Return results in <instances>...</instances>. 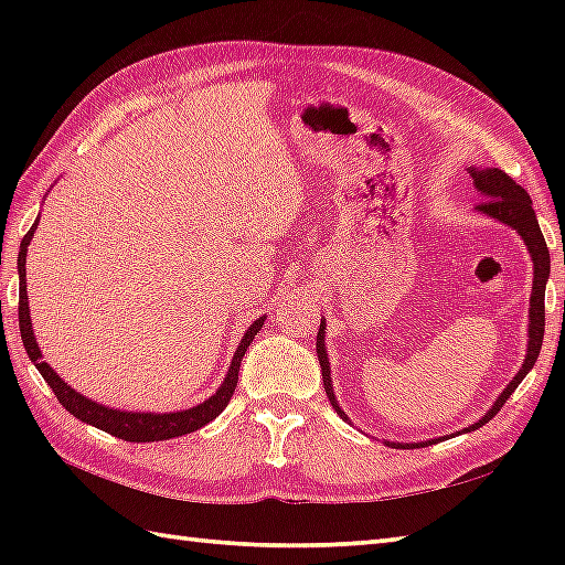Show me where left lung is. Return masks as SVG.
<instances>
[{
    "instance_id": "8db88e82",
    "label": "left lung",
    "mask_w": 565,
    "mask_h": 565,
    "mask_svg": "<svg viewBox=\"0 0 565 565\" xmlns=\"http://www.w3.org/2000/svg\"><path fill=\"white\" fill-rule=\"evenodd\" d=\"M471 177H473V186L481 191L483 201L478 203L476 211H481L490 218H495L500 223L510 225L512 231H518V235L524 239L526 249H530L532 262H534V281H532V296H530V342H526V356L522 362V369L518 371V376H514L508 388L498 395V401L493 403V407L473 423L471 427H466L463 431H473L478 427H483L486 423H490L498 415V411L510 395L514 393V388L520 386L522 379L530 374L539 352H542V342H544V294H546V281H548V274H551V257H548V247H546V239L542 235V227H539L536 221V213L532 209V199L526 191L514 182L512 177H508L498 167H486V170H478V167H471ZM316 350H318V362L322 369V386H326L328 398L332 403L334 411H338L340 417L347 419L344 411L340 407L338 398H334V391H332V381H330V362H328V352H326V322L320 320V330H318V342H316ZM431 441H439V439H431ZM431 441H417V444H393L388 441V447H429Z\"/></svg>"
}]
</instances>
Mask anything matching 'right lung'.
Wrapping results in <instances>:
<instances>
[{
    "label": "right lung",
    "instance_id": "add662e5",
    "mask_svg": "<svg viewBox=\"0 0 565 565\" xmlns=\"http://www.w3.org/2000/svg\"><path fill=\"white\" fill-rule=\"evenodd\" d=\"M35 225H39V221H35L31 225V231L23 235L21 252L17 259V264H19V330H21L23 347H26V354L31 356L35 369L41 371V376L45 379L47 386L53 388L60 405H63L70 415L82 419V423L109 431V435H114L118 439H126V441H162V439L182 437V435H189V431H196L199 427L209 425L211 419L218 417L225 411V405L231 403L233 393H235L239 362H243L249 342L255 340V334L262 330L264 318L267 316L257 318L245 330V338L237 344L231 369H227L221 388L215 391L209 401H203L194 407H189V411H179V413H126V411H114V407L99 405L89 398H84V395L77 393L75 388H70L67 383L51 369V364L41 359L43 354L39 350V342H35V334L31 328V310H29V296H26V252H29Z\"/></svg>",
    "mask_w": 565,
    "mask_h": 565
}]
</instances>
